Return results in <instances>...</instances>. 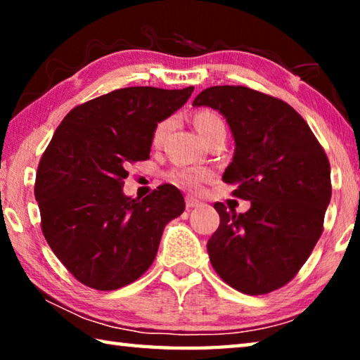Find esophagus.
I'll return each instance as SVG.
<instances>
[{
    "mask_svg": "<svg viewBox=\"0 0 360 360\" xmlns=\"http://www.w3.org/2000/svg\"><path fill=\"white\" fill-rule=\"evenodd\" d=\"M186 206L188 210L198 208V206H202V202H200V200H197V198H193V197H186Z\"/></svg>",
    "mask_w": 360,
    "mask_h": 360,
    "instance_id": "obj_1",
    "label": "esophagus"
}]
</instances>
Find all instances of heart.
Returning <instances> with one entry per match:
<instances>
[{"label": "heart", "instance_id": "obj_1", "mask_svg": "<svg viewBox=\"0 0 360 360\" xmlns=\"http://www.w3.org/2000/svg\"><path fill=\"white\" fill-rule=\"evenodd\" d=\"M193 124L195 129L200 133V136L203 138V141L211 135V133H214L219 129H225L222 119L212 111H200L195 115ZM169 125H172V120L168 119L162 120L160 124H157L154 133H152V143H154V146H158L163 141V138H165L169 130ZM172 179L179 186H184L188 188H198L205 179V173L200 172V169H176V172L172 173Z\"/></svg>", "mask_w": 360, "mask_h": 360}]
</instances>
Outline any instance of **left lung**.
<instances>
[{"label":"left lung","mask_w":360,"mask_h":360,"mask_svg":"<svg viewBox=\"0 0 360 360\" xmlns=\"http://www.w3.org/2000/svg\"><path fill=\"white\" fill-rule=\"evenodd\" d=\"M193 106L221 112L235 139L224 182L251 202L246 212L214 203L208 241L216 273L231 288L262 295L288 284L318 243L332 197L330 163L307 122L283 100L243 85H216Z\"/></svg>","instance_id":"left-lung-1"}]
</instances>
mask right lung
I'll return each mask as SVG.
<instances>
[{
    "label": "right lung",
    "mask_w": 360,
    "mask_h": 360,
    "mask_svg": "<svg viewBox=\"0 0 360 360\" xmlns=\"http://www.w3.org/2000/svg\"><path fill=\"white\" fill-rule=\"evenodd\" d=\"M193 87H127L66 114L36 173L41 229L79 283L114 290L143 275L165 225L184 212L172 184L143 200L122 191L129 163L148 160L157 124L186 105Z\"/></svg>",
    "instance_id": "add662e5"
}]
</instances>
